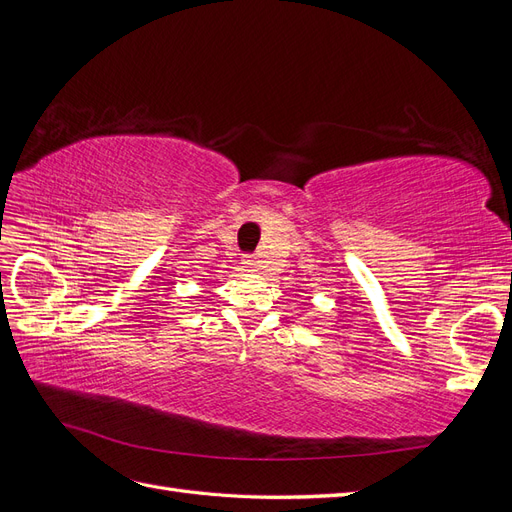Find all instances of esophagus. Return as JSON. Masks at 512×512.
Returning <instances> with one entry per match:
<instances>
[{
  "label": "esophagus",
  "instance_id": "34e87169",
  "mask_svg": "<svg viewBox=\"0 0 512 512\" xmlns=\"http://www.w3.org/2000/svg\"><path fill=\"white\" fill-rule=\"evenodd\" d=\"M247 262V265H252V260H245Z\"/></svg>",
  "mask_w": 512,
  "mask_h": 512
}]
</instances>
